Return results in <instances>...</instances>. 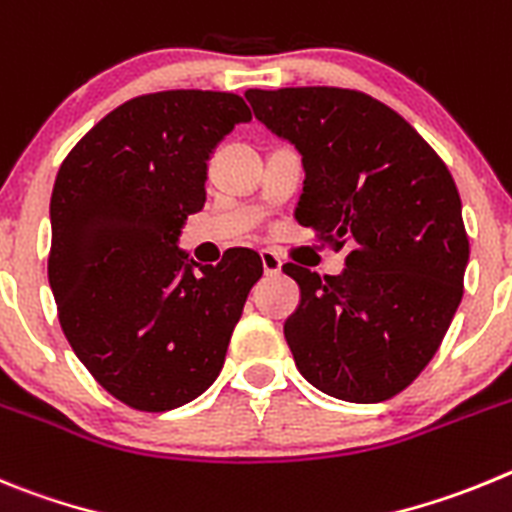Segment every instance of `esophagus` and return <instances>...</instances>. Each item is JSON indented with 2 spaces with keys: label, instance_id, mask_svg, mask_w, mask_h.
<instances>
[{
  "label": "esophagus",
  "instance_id": "esophagus-1",
  "mask_svg": "<svg viewBox=\"0 0 512 512\" xmlns=\"http://www.w3.org/2000/svg\"><path fill=\"white\" fill-rule=\"evenodd\" d=\"M260 260H262V270H265V275H278L280 267H283V260H280L273 250H262Z\"/></svg>",
  "mask_w": 512,
  "mask_h": 512
}]
</instances>
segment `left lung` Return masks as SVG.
<instances>
[{
	"label": "left lung",
	"instance_id": "1",
	"mask_svg": "<svg viewBox=\"0 0 512 512\" xmlns=\"http://www.w3.org/2000/svg\"><path fill=\"white\" fill-rule=\"evenodd\" d=\"M245 96L303 155L298 224L347 250L339 275L283 265L301 288L283 326L298 372L349 403L393 398L431 362L462 301L469 239L457 183L411 124L362 91Z\"/></svg>",
	"mask_w": 512,
	"mask_h": 512
}]
</instances>
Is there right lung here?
Here are the masks:
<instances>
[{"instance_id":"1","label":"right lung","mask_w":512,"mask_h":512,"mask_svg":"<svg viewBox=\"0 0 512 512\" xmlns=\"http://www.w3.org/2000/svg\"><path fill=\"white\" fill-rule=\"evenodd\" d=\"M250 119L245 99L224 91L137 96L94 124L55 176L58 321L94 380L135 411H170L209 388L262 275L247 247L199 265L176 245L204 209L206 160Z\"/></svg>"}]
</instances>
